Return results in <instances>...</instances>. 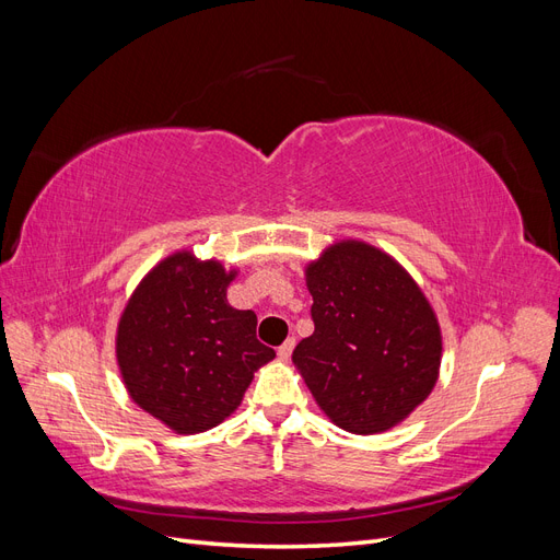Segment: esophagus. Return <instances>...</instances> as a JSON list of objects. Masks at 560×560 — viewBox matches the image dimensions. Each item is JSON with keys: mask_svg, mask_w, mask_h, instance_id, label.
Returning <instances> with one entry per match:
<instances>
[{"mask_svg": "<svg viewBox=\"0 0 560 560\" xmlns=\"http://www.w3.org/2000/svg\"><path fill=\"white\" fill-rule=\"evenodd\" d=\"M292 350H294V338H287V341L278 348V358L280 362H287L292 358Z\"/></svg>", "mask_w": 560, "mask_h": 560, "instance_id": "esophagus-1", "label": "esophagus"}]
</instances>
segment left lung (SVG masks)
Masks as SVG:
<instances>
[{
	"label": "left lung",
	"mask_w": 560,
	"mask_h": 560,
	"mask_svg": "<svg viewBox=\"0 0 560 560\" xmlns=\"http://www.w3.org/2000/svg\"><path fill=\"white\" fill-rule=\"evenodd\" d=\"M315 331L292 362L319 411L352 434L397 428L430 397L442 369V327L393 254L334 241L303 268Z\"/></svg>",
	"instance_id": "left-lung-1"
}]
</instances>
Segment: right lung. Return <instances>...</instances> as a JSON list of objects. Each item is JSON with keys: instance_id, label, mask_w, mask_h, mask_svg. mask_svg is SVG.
I'll return each mask as SVG.
<instances>
[{"instance_id": "right-lung-1", "label": "right lung", "mask_w": 560, "mask_h": 560, "mask_svg": "<svg viewBox=\"0 0 560 560\" xmlns=\"http://www.w3.org/2000/svg\"><path fill=\"white\" fill-rule=\"evenodd\" d=\"M238 273L177 249L147 270L118 315L114 352L126 393L175 434L224 422L254 371L276 358L257 341V315L226 299Z\"/></svg>"}]
</instances>
